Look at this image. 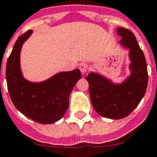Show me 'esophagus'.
Here are the masks:
<instances>
[{"mask_svg": "<svg viewBox=\"0 0 157 157\" xmlns=\"http://www.w3.org/2000/svg\"><path fill=\"white\" fill-rule=\"evenodd\" d=\"M79 69H80V71H81V72L82 74H85L86 73L87 71L89 70V66H88V64L87 63H81V65H80V67H79Z\"/></svg>", "mask_w": 157, "mask_h": 157, "instance_id": "obj_1", "label": "esophagus"}]
</instances>
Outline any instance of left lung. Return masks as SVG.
Instances as JSON below:
<instances>
[{"instance_id": "obj_1", "label": "left lung", "mask_w": 157, "mask_h": 157, "mask_svg": "<svg viewBox=\"0 0 157 157\" xmlns=\"http://www.w3.org/2000/svg\"><path fill=\"white\" fill-rule=\"evenodd\" d=\"M116 32L121 36L119 45L129 50L130 74L122 82H114L94 71L86 77L94 110L110 119L124 118L132 112L144 96L148 81L145 56L134 34L122 27L117 28Z\"/></svg>"}]
</instances>
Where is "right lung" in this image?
<instances>
[{"mask_svg":"<svg viewBox=\"0 0 157 157\" xmlns=\"http://www.w3.org/2000/svg\"><path fill=\"white\" fill-rule=\"evenodd\" d=\"M32 33L33 30L27 31L15 42L6 63L7 87L12 102L20 113L39 124H51L65 114L71 92L81 74L75 69L60 71L40 82L26 80L20 66V52Z\"/></svg>","mask_w":157,"mask_h":157,"instance_id":"right-lung-1","label":"right lung"}]
</instances>
